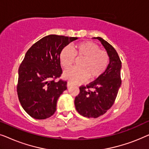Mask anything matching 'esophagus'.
<instances>
[{"label": "esophagus", "mask_w": 149, "mask_h": 149, "mask_svg": "<svg viewBox=\"0 0 149 149\" xmlns=\"http://www.w3.org/2000/svg\"><path fill=\"white\" fill-rule=\"evenodd\" d=\"M72 85L70 83H67V87H68V89L70 88V87H72Z\"/></svg>", "instance_id": "esophagus-1"}]
</instances>
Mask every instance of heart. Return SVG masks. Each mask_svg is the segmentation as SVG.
<instances>
[{"mask_svg":"<svg viewBox=\"0 0 149 149\" xmlns=\"http://www.w3.org/2000/svg\"><path fill=\"white\" fill-rule=\"evenodd\" d=\"M83 58L79 64L80 68H74L65 71L64 77L73 84L85 82L87 79L94 81L100 77L109 66V56L107 52L100 50L97 44L91 41L82 42L74 46L73 51L66 47L60 53L61 64L65 69L74 64L75 57Z\"/></svg>","mask_w":149,"mask_h":149,"instance_id":"obj_1","label":"heart"}]
</instances>
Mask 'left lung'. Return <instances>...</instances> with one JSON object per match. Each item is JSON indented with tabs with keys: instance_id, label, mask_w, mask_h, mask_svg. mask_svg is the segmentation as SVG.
I'll use <instances>...</instances> for the list:
<instances>
[{
	"instance_id": "8db88e82",
	"label": "left lung",
	"mask_w": 149,
	"mask_h": 149,
	"mask_svg": "<svg viewBox=\"0 0 149 149\" xmlns=\"http://www.w3.org/2000/svg\"><path fill=\"white\" fill-rule=\"evenodd\" d=\"M98 39L107 50L110 61L105 72L86 86L79 87L80 93L74 100L77 112L83 117L97 118L107 113L117 97L121 85V62L115 48L101 37Z\"/></svg>"
}]
</instances>
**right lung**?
I'll return each mask as SVG.
<instances>
[{
	"instance_id": "1",
	"label": "right lung",
	"mask_w": 149,
	"mask_h": 149,
	"mask_svg": "<svg viewBox=\"0 0 149 149\" xmlns=\"http://www.w3.org/2000/svg\"><path fill=\"white\" fill-rule=\"evenodd\" d=\"M77 39L50 34L26 52L18 70L17 91L22 108L30 117L45 119L56 112L57 101L67 89L66 81H55L62 73L60 53Z\"/></svg>"
}]
</instances>
